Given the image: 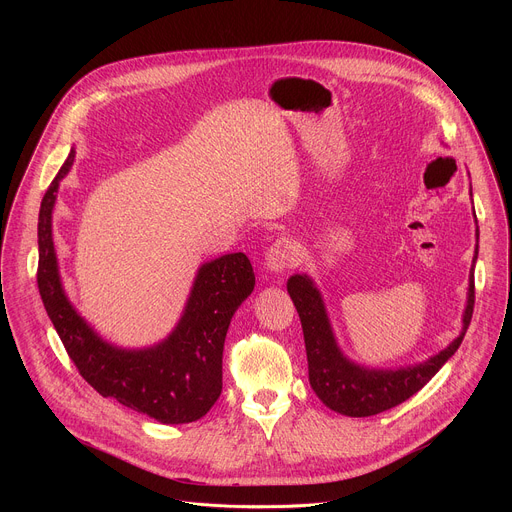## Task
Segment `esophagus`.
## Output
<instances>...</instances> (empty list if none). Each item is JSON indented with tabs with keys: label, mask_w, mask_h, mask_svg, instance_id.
<instances>
[{
	"label": "esophagus",
	"mask_w": 512,
	"mask_h": 512,
	"mask_svg": "<svg viewBox=\"0 0 512 512\" xmlns=\"http://www.w3.org/2000/svg\"><path fill=\"white\" fill-rule=\"evenodd\" d=\"M296 257H298V249L294 241L279 237L271 247H267L265 265L271 273H281L296 263Z\"/></svg>",
	"instance_id": "34e87169"
}]
</instances>
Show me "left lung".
I'll list each match as a JSON object with an SVG mask.
<instances>
[{
  "instance_id": "left-lung-1",
  "label": "left lung",
  "mask_w": 512,
  "mask_h": 512,
  "mask_svg": "<svg viewBox=\"0 0 512 512\" xmlns=\"http://www.w3.org/2000/svg\"><path fill=\"white\" fill-rule=\"evenodd\" d=\"M472 196V188H470ZM476 216V214H474ZM478 223L476 249L468 277V296L462 314V332L444 350L427 360L399 369H371L350 360L338 346L326 304L314 279L306 273H296L287 279V294L302 320L310 385L318 399L336 413L348 417H371L383 413L425 387L460 348L474 312V265L478 259Z\"/></svg>"
}]
</instances>
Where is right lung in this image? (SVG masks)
<instances>
[{
	"instance_id": "add662e5",
	"label": "right lung",
	"mask_w": 512,
	"mask_h": 512,
	"mask_svg": "<svg viewBox=\"0 0 512 512\" xmlns=\"http://www.w3.org/2000/svg\"><path fill=\"white\" fill-rule=\"evenodd\" d=\"M75 154L72 148L40 204L38 289L46 314L70 360L99 395L160 423L196 421L221 397L227 330L255 287L251 261L245 253H229L202 263L178 324L162 342L145 348L107 342L70 304L52 239L58 186Z\"/></svg>"
}]
</instances>
